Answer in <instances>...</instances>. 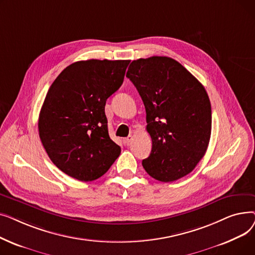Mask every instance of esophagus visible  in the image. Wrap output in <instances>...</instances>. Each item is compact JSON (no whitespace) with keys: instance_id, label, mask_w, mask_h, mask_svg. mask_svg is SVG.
<instances>
[{"instance_id":"34e87169","label":"esophagus","mask_w":255,"mask_h":255,"mask_svg":"<svg viewBox=\"0 0 255 255\" xmlns=\"http://www.w3.org/2000/svg\"><path fill=\"white\" fill-rule=\"evenodd\" d=\"M132 140H133V136H132V135H129L128 137H126V138L123 139V141H124L125 144H129Z\"/></svg>"}]
</instances>
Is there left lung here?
Wrapping results in <instances>:
<instances>
[{"instance_id": "left-lung-1", "label": "left lung", "mask_w": 255, "mask_h": 255, "mask_svg": "<svg viewBox=\"0 0 255 255\" xmlns=\"http://www.w3.org/2000/svg\"><path fill=\"white\" fill-rule=\"evenodd\" d=\"M126 76L137 89L146 113L152 151L142 160L160 182L177 181L205 156L211 129V102L204 86L168 57L132 61Z\"/></svg>"}]
</instances>
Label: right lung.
<instances>
[{
    "mask_svg": "<svg viewBox=\"0 0 255 255\" xmlns=\"http://www.w3.org/2000/svg\"><path fill=\"white\" fill-rule=\"evenodd\" d=\"M129 60L69 65L50 86L38 121L39 136L59 169L83 182L110 169L121 154L107 129L105 103L122 86Z\"/></svg>",
    "mask_w": 255,
    "mask_h": 255,
    "instance_id": "obj_1",
    "label": "right lung"
}]
</instances>
